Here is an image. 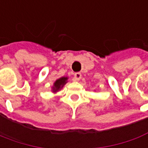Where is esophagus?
<instances>
[{
  "label": "esophagus",
  "mask_w": 148,
  "mask_h": 148,
  "mask_svg": "<svg viewBox=\"0 0 148 148\" xmlns=\"http://www.w3.org/2000/svg\"><path fill=\"white\" fill-rule=\"evenodd\" d=\"M81 77H82L81 73H80V72H76V73H75V75H74V80H76V81H79V80L81 79Z\"/></svg>",
  "instance_id": "1"
}]
</instances>
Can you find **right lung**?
I'll list each match as a JSON object with an SVG mask.
<instances>
[{
  "instance_id": "right-lung-1",
  "label": "right lung",
  "mask_w": 148,
  "mask_h": 148,
  "mask_svg": "<svg viewBox=\"0 0 148 148\" xmlns=\"http://www.w3.org/2000/svg\"><path fill=\"white\" fill-rule=\"evenodd\" d=\"M67 80H68V77H61L60 79L56 80V82L54 83V85L52 87L53 92H56L57 91L61 89L64 84L67 83Z\"/></svg>"
}]
</instances>
